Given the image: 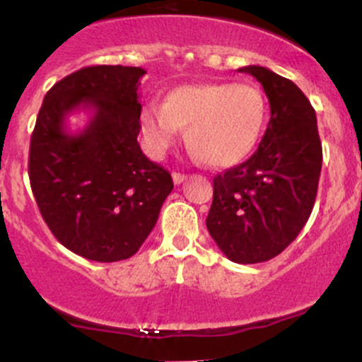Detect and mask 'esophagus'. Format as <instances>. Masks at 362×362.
Segmentation results:
<instances>
[{
	"label": "esophagus",
	"instance_id": "obj_1",
	"mask_svg": "<svg viewBox=\"0 0 362 362\" xmlns=\"http://www.w3.org/2000/svg\"><path fill=\"white\" fill-rule=\"evenodd\" d=\"M171 177H173V182L175 184H182V182L184 180H187V175H184V173H177V171H175L173 175H171Z\"/></svg>",
	"mask_w": 362,
	"mask_h": 362
}]
</instances>
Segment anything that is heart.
I'll use <instances>...</instances> for the list:
<instances>
[{"instance_id":"1","label":"heart","mask_w":362,"mask_h":362,"mask_svg":"<svg viewBox=\"0 0 362 362\" xmlns=\"http://www.w3.org/2000/svg\"><path fill=\"white\" fill-rule=\"evenodd\" d=\"M269 119V100L257 83H189L171 88L163 104L140 111L152 154H163L185 128V144L203 163L234 166L253 152Z\"/></svg>"}]
</instances>
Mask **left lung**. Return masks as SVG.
Here are the masks:
<instances>
[{
  "mask_svg": "<svg viewBox=\"0 0 362 362\" xmlns=\"http://www.w3.org/2000/svg\"><path fill=\"white\" fill-rule=\"evenodd\" d=\"M271 104V119L250 159L213 178L206 227L235 264L277 257L309 220L317 194L322 146L303 91L267 67L248 66Z\"/></svg>",
  "mask_w": 362,
  "mask_h": 362,
  "instance_id": "1",
  "label": "left lung"
}]
</instances>
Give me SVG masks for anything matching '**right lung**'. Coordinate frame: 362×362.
Masks as SVG:
<instances>
[{
    "label": "right lung",
    "mask_w": 362,
    "mask_h": 362,
    "mask_svg": "<svg viewBox=\"0 0 362 362\" xmlns=\"http://www.w3.org/2000/svg\"><path fill=\"white\" fill-rule=\"evenodd\" d=\"M142 67L90 66L45 95L30 135L29 180L52 234L95 262L127 260L158 222L173 189L168 170L140 149ZM90 108L92 119L69 134L66 117Z\"/></svg>",
    "instance_id": "obj_1"
}]
</instances>
